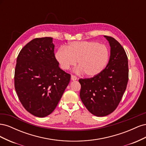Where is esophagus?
Listing matches in <instances>:
<instances>
[{"label":"esophagus","instance_id":"1","mask_svg":"<svg viewBox=\"0 0 146 146\" xmlns=\"http://www.w3.org/2000/svg\"><path fill=\"white\" fill-rule=\"evenodd\" d=\"M71 80H72V81H75V80H76L77 79V77L76 76H73V75H72L71 76Z\"/></svg>","mask_w":146,"mask_h":146}]
</instances>
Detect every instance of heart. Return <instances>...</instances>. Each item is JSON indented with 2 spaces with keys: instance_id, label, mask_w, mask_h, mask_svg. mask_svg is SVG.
Here are the masks:
<instances>
[{
  "instance_id": "obj_1",
  "label": "heart",
  "mask_w": 146,
  "mask_h": 146,
  "mask_svg": "<svg viewBox=\"0 0 146 146\" xmlns=\"http://www.w3.org/2000/svg\"><path fill=\"white\" fill-rule=\"evenodd\" d=\"M61 68L68 70L76 64L77 71L88 77L99 74L107 66L109 52L104 44L94 41H74L66 47H61L55 54Z\"/></svg>"
}]
</instances>
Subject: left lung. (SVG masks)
Returning <instances> with one entry per match:
<instances>
[{
    "instance_id": "1",
    "label": "left lung",
    "mask_w": 146,
    "mask_h": 146,
    "mask_svg": "<svg viewBox=\"0 0 146 146\" xmlns=\"http://www.w3.org/2000/svg\"><path fill=\"white\" fill-rule=\"evenodd\" d=\"M110 46L108 63L99 74L80 79V97L91 114L98 117L113 112L122 98L129 80L128 58L124 48L114 38L104 36Z\"/></svg>"
}]
</instances>
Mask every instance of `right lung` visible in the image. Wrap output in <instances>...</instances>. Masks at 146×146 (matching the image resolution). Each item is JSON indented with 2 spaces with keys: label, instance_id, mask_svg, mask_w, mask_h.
<instances>
[{
  "label": "right lung",
  "instance_id": "1",
  "mask_svg": "<svg viewBox=\"0 0 146 146\" xmlns=\"http://www.w3.org/2000/svg\"><path fill=\"white\" fill-rule=\"evenodd\" d=\"M53 38H35L17 56L15 87L22 105L35 116L44 117L55 109L70 82L59 67Z\"/></svg>",
  "mask_w": 146,
  "mask_h": 146
}]
</instances>
